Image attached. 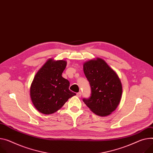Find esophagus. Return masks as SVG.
I'll list each match as a JSON object with an SVG mask.
<instances>
[{"instance_id": "esophagus-1", "label": "esophagus", "mask_w": 153, "mask_h": 153, "mask_svg": "<svg viewBox=\"0 0 153 153\" xmlns=\"http://www.w3.org/2000/svg\"><path fill=\"white\" fill-rule=\"evenodd\" d=\"M81 94H82V93H81V92H78V93L76 94V96H77V97H80L81 96Z\"/></svg>"}]
</instances>
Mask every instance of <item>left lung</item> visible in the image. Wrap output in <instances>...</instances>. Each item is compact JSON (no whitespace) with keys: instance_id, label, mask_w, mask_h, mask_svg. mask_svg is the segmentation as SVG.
Segmentation results:
<instances>
[{"instance_id":"1","label":"left lung","mask_w":153,"mask_h":153,"mask_svg":"<svg viewBox=\"0 0 153 153\" xmlns=\"http://www.w3.org/2000/svg\"><path fill=\"white\" fill-rule=\"evenodd\" d=\"M83 70L89 82L91 94L83 101L97 115H109L121 100L122 85L118 76L100 58L85 62Z\"/></svg>"}]
</instances>
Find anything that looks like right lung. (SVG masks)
I'll list each match as a JSON object with an SVG mask.
<instances>
[{
    "label": "right lung",
    "mask_w": 153,
    "mask_h": 153,
    "mask_svg": "<svg viewBox=\"0 0 153 153\" xmlns=\"http://www.w3.org/2000/svg\"><path fill=\"white\" fill-rule=\"evenodd\" d=\"M67 65L63 60L47 61L35 76L30 87V97L40 113L50 114L60 109L76 94L70 91L69 81L62 76Z\"/></svg>",
    "instance_id": "obj_1"
}]
</instances>
